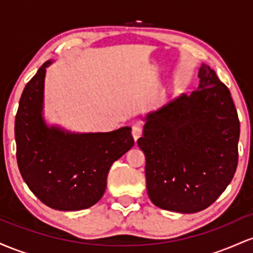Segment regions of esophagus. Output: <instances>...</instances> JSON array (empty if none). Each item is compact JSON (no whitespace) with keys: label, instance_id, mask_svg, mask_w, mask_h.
Instances as JSON below:
<instances>
[{"label":"esophagus","instance_id":"obj_1","mask_svg":"<svg viewBox=\"0 0 253 253\" xmlns=\"http://www.w3.org/2000/svg\"><path fill=\"white\" fill-rule=\"evenodd\" d=\"M141 134H143V129H141L140 126L135 125V126L132 127V135L134 140H138V139L141 136Z\"/></svg>","mask_w":253,"mask_h":253}]
</instances>
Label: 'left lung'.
I'll use <instances>...</instances> for the list:
<instances>
[{
    "label": "left lung",
    "instance_id": "left-lung-1",
    "mask_svg": "<svg viewBox=\"0 0 253 253\" xmlns=\"http://www.w3.org/2000/svg\"><path fill=\"white\" fill-rule=\"evenodd\" d=\"M200 83L145 117L138 146L146 188L157 207L178 213L206 210L225 191L238 165L240 124L227 86L202 64Z\"/></svg>",
    "mask_w": 253,
    "mask_h": 253
}]
</instances>
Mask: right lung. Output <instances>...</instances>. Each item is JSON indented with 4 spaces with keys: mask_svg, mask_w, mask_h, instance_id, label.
<instances>
[{
    "mask_svg": "<svg viewBox=\"0 0 253 253\" xmlns=\"http://www.w3.org/2000/svg\"><path fill=\"white\" fill-rule=\"evenodd\" d=\"M43 63L22 91L15 118L16 159L32 193L50 208L81 211L100 201L115 161L134 145L130 127L75 133L43 118Z\"/></svg>",
    "mask_w": 253,
    "mask_h": 253,
    "instance_id": "1",
    "label": "right lung"
}]
</instances>
